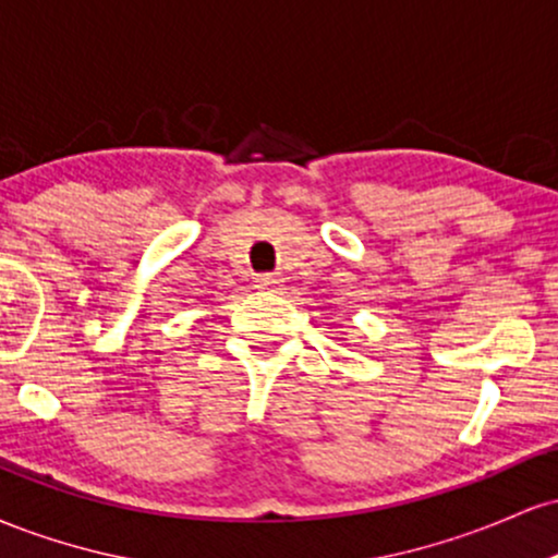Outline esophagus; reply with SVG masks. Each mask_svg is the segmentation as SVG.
Returning a JSON list of instances; mask_svg holds the SVG:
<instances>
[{
    "mask_svg": "<svg viewBox=\"0 0 558 558\" xmlns=\"http://www.w3.org/2000/svg\"><path fill=\"white\" fill-rule=\"evenodd\" d=\"M257 283H259V288H278L283 280H280L275 272H262V275H257Z\"/></svg>",
    "mask_w": 558,
    "mask_h": 558,
    "instance_id": "1",
    "label": "esophagus"
}]
</instances>
